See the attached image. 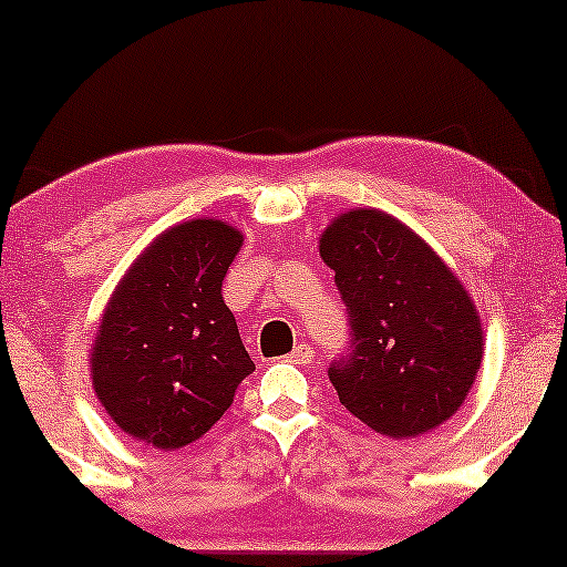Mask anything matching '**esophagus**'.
I'll return each mask as SVG.
<instances>
[{"label": "esophagus", "instance_id": "obj_1", "mask_svg": "<svg viewBox=\"0 0 567 567\" xmlns=\"http://www.w3.org/2000/svg\"><path fill=\"white\" fill-rule=\"evenodd\" d=\"M313 357H316V352H313V347H310V344H306V341H300V344H298V347H295V349H292V352L285 357V360H287V362H292V364H308L310 360H313Z\"/></svg>", "mask_w": 567, "mask_h": 567}]
</instances>
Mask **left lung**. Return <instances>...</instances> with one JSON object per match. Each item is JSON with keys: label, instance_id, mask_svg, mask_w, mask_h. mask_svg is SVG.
<instances>
[{"label": "left lung", "instance_id": "obj_1", "mask_svg": "<svg viewBox=\"0 0 567 567\" xmlns=\"http://www.w3.org/2000/svg\"><path fill=\"white\" fill-rule=\"evenodd\" d=\"M321 257L347 306L349 347L329 380L344 409L390 440L444 424L483 357L481 316L457 277L388 213L339 215Z\"/></svg>", "mask_w": 567, "mask_h": 567}]
</instances>
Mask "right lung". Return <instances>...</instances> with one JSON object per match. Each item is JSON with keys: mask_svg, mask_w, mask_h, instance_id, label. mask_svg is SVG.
Masks as SVG:
<instances>
[{"mask_svg": "<svg viewBox=\"0 0 567 567\" xmlns=\"http://www.w3.org/2000/svg\"><path fill=\"white\" fill-rule=\"evenodd\" d=\"M244 236L213 218L179 223L127 269L92 347L100 403L127 436L179 450L234 403L254 362L220 287Z\"/></svg>", "mask_w": 567, "mask_h": 567, "instance_id": "1", "label": "right lung"}]
</instances>
